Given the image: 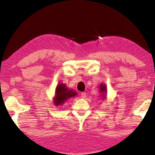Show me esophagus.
Here are the masks:
<instances>
[{"label":"esophagus","instance_id":"1","mask_svg":"<svg viewBox=\"0 0 155 155\" xmlns=\"http://www.w3.org/2000/svg\"><path fill=\"white\" fill-rule=\"evenodd\" d=\"M87 97V94L85 93H81V98H85V97Z\"/></svg>","mask_w":155,"mask_h":155}]
</instances>
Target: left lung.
Returning <instances> with one entry per match:
<instances>
[{"mask_svg": "<svg viewBox=\"0 0 155 155\" xmlns=\"http://www.w3.org/2000/svg\"><path fill=\"white\" fill-rule=\"evenodd\" d=\"M99 91L101 93V97L103 98V100H104L107 98L106 97V93L107 92V85L103 83H101L99 86Z\"/></svg>", "mask_w": 155, "mask_h": 155, "instance_id": "8db88e82", "label": "left lung"}]
</instances>
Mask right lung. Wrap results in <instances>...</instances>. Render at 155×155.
I'll use <instances>...</instances> for the list:
<instances>
[{
    "label": "right lung",
    "mask_w": 155,
    "mask_h": 155,
    "mask_svg": "<svg viewBox=\"0 0 155 155\" xmlns=\"http://www.w3.org/2000/svg\"><path fill=\"white\" fill-rule=\"evenodd\" d=\"M77 95V92L69 88L64 83H58L56 87L55 94L53 98V103L56 107L62 105L71 97Z\"/></svg>",
    "instance_id": "obj_1"
}]
</instances>
